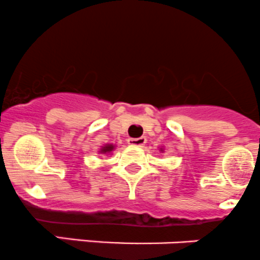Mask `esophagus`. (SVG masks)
Segmentation results:
<instances>
[{"label":"esophagus","instance_id":"34e87169","mask_svg":"<svg viewBox=\"0 0 260 260\" xmlns=\"http://www.w3.org/2000/svg\"><path fill=\"white\" fill-rule=\"evenodd\" d=\"M146 143L145 136H141V138L136 139H127V144L131 146H144Z\"/></svg>","mask_w":260,"mask_h":260}]
</instances>
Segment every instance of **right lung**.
<instances>
[{"instance_id": "1", "label": "right lung", "mask_w": 260, "mask_h": 260, "mask_svg": "<svg viewBox=\"0 0 260 260\" xmlns=\"http://www.w3.org/2000/svg\"><path fill=\"white\" fill-rule=\"evenodd\" d=\"M114 149H115V146L109 144V145L103 146V148H101V150H100V152H103V154H108V152H111Z\"/></svg>"}]
</instances>
